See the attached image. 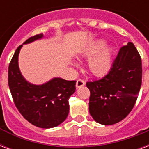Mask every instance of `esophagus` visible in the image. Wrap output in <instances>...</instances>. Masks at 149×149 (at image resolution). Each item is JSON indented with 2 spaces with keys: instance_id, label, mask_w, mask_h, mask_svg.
Listing matches in <instances>:
<instances>
[{
  "instance_id": "obj_1",
  "label": "esophagus",
  "mask_w": 149,
  "mask_h": 149,
  "mask_svg": "<svg viewBox=\"0 0 149 149\" xmlns=\"http://www.w3.org/2000/svg\"><path fill=\"white\" fill-rule=\"evenodd\" d=\"M85 85V81L84 80H83V79H77V84H76V87L77 88H79V87H81L83 86H84Z\"/></svg>"
}]
</instances>
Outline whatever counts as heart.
<instances>
[{
    "instance_id": "obj_1",
    "label": "heart",
    "mask_w": 149,
    "mask_h": 149,
    "mask_svg": "<svg viewBox=\"0 0 149 149\" xmlns=\"http://www.w3.org/2000/svg\"><path fill=\"white\" fill-rule=\"evenodd\" d=\"M105 40H97L86 48L84 55L87 58L92 57L88 62L91 72L96 76L107 72L112 65L113 48L111 46L106 47Z\"/></svg>"
}]
</instances>
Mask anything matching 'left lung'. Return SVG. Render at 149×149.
Here are the masks:
<instances>
[{"label":"left lung","instance_id":"obj_1","mask_svg":"<svg viewBox=\"0 0 149 149\" xmlns=\"http://www.w3.org/2000/svg\"><path fill=\"white\" fill-rule=\"evenodd\" d=\"M142 80L141 58L133 43L122 47L109 72L87 82L91 95L89 112L102 125L120 122L131 112L138 98Z\"/></svg>","mask_w":149,"mask_h":149}]
</instances>
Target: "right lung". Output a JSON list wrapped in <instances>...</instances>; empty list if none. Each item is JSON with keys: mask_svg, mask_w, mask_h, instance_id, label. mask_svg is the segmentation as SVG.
<instances>
[{"mask_svg": "<svg viewBox=\"0 0 149 149\" xmlns=\"http://www.w3.org/2000/svg\"><path fill=\"white\" fill-rule=\"evenodd\" d=\"M42 33L23 43L42 39ZM22 44L15 52L8 67V86L14 103L22 116L40 128H52L64 122L70 111L69 98L76 91V80L54 77L41 85L26 80L19 67V54Z\"/></svg>", "mask_w": 149, "mask_h": 149, "instance_id": "1", "label": "right lung"}]
</instances>
